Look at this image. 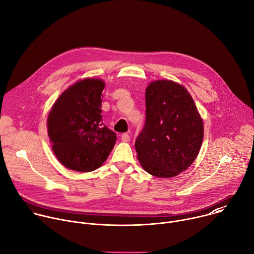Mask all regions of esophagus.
Instances as JSON below:
<instances>
[{"mask_svg": "<svg viewBox=\"0 0 254 254\" xmlns=\"http://www.w3.org/2000/svg\"><path fill=\"white\" fill-rule=\"evenodd\" d=\"M122 139H123L124 141H129V140H130V136H129L128 133L125 132V133L122 134Z\"/></svg>", "mask_w": 254, "mask_h": 254, "instance_id": "34e87169", "label": "esophagus"}]
</instances>
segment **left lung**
<instances>
[{
    "label": "left lung",
    "instance_id": "obj_1",
    "mask_svg": "<svg viewBox=\"0 0 254 254\" xmlns=\"http://www.w3.org/2000/svg\"><path fill=\"white\" fill-rule=\"evenodd\" d=\"M146 107V123L134 143L138 162L155 177H175L197 158L203 121L188 90L172 80L148 85Z\"/></svg>",
    "mask_w": 254,
    "mask_h": 254
}]
</instances>
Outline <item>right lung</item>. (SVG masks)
<instances>
[{
  "instance_id": "right-lung-1",
  "label": "right lung",
  "mask_w": 254,
  "mask_h": 254,
  "mask_svg": "<svg viewBox=\"0 0 254 254\" xmlns=\"http://www.w3.org/2000/svg\"><path fill=\"white\" fill-rule=\"evenodd\" d=\"M104 86L101 79L79 80L58 97L49 113L47 127L52 150L68 169L94 171L115 147L116 132L102 123Z\"/></svg>"
}]
</instances>
